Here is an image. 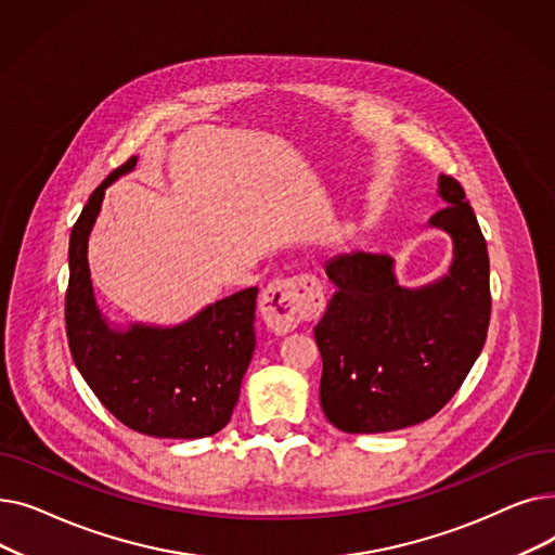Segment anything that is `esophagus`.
<instances>
[{"instance_id": "esophagus-1", "label": "esophagus", "mask_w": 555, "mask_h": 555, "mask_svg": "<svg viewBox=\"0 0 555 555\" xmlns=\"http://www.w3.org/2000/svg\"><path fill=\"white\" fill-rule=\"evenodd\" d=\"M324 306L326 299L322 281L312 274L276 279L260 295L262 319L279 335L317 319L324 312Z\"/></svg>"}]
</instances>
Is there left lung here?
<instances>
[{"instance_id":"1","label":"left lung","mask_w":555,"mask_h":555,"mask_svg":"<svg viewBox=\"0 0 555 555\" xmlns=\"http://www.w3.org/2000/svg\"><path fill=\"white\" fill-rule=\"evenodd\" d=\"M448 204L429 227L450 233L446 276L402 287L387 254L351 251L326 262L337 293L314 339L324 360L319 400L348 434L418 425L441 412L479 358L490 324V262L461 184L441 175Z\"/></svg>"}]
</instances>
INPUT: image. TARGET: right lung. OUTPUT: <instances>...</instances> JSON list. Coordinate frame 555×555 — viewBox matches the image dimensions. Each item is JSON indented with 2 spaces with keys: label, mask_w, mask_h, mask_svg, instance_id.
Returning a JSON list of instances; mask_svg holds the SVG:
<instances>
[{
  "label": "right lung",
  "mask_w": 555,
  "mask_h": 555,
  "mask_svg": "<svg viewBox=\"0 0 555 555\" xmlns=\"http://www.w3.org/2000/svg\"><path fill=\"white\" fill-rule=\"evenodd\" d=\"M137 166L130 157L90 195L69 238L65 324L85 383L126 427L157 439H202L220 431L241 396L256 348L258 287L224 297L178 326L114 328L96 306L87 243L105 189Z\"/></svg>",
  "instance_id": "1"
}]
</instances>
